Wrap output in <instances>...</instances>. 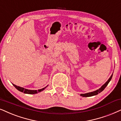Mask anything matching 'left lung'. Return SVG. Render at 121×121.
I'll use <instances>...</instances> for the list:
<instances>
[{
    "label": "left lung",
    "instance_id": "1",
    "mask_svg": "<svg viewBox=\"0 0 121 121\" xmlns=\"http://www.w3.org/2000/svg\"><path fill=\"white\" fill-rule=\"evenodd\" d=\"M112 76H113V74L111 76V77L109 78V79H108L107 82L105 83L104 84L103 86H102L101 88H99V89L97 90V91H93V92H91V93H85V94H81L80 95L82 96V97H91V96H94V95H97L98 93L102 92V91H103L105 87L107 86V85L108 84V83H109L110 81L112 79Z\"/></svg>",
    "mask_w": 121,
    "mask_h": 121
}]
</instances>
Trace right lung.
<instances>
[{
    "label": "right lung",
    "instance_id": "obj_1",
    "mask_svg": "<svg viewBox=\"0 0 121 121\" xmlns=\"http://www.w3.org/2000/svg\"><path fill=\"white\" fill-rule=\"evenodd\" d=\"M14 86L18 90V91H21V92H23L24 93H26V94H36V93L40 92V91H43L46 88L47 86L45 87L44 88L41 89H39L38 91L37 90H28V89H24V88H22V87H20L18 86H17V85L13 84Z\"/></svg>",
    "mask_w": 121,
    "mask_h": 121
}]
</instances>
